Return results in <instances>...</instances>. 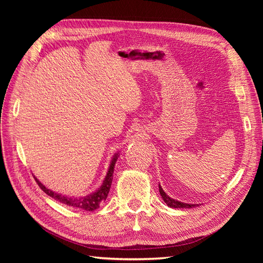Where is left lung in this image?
<instances>
[{
  "label": "left lung",
  "mask_w": 263,
  "mask_h": 263,
  "mask_svg": "<svg viewBox=\"0 0 263 263\" xmlns=\"http://www.w3.org/2000/svg\"><path fill=\"white\" fill-rule=\"evenodd\" d=\"M159 192H160V195L162 196L164 203L172 209H192V208H195V206L197 205V204H187V203H183V202L174 200V198L170 197L164 192L162 187L160 186V184H159Z\"/></svg>",
  "instance_id": "8db88e82"
}]
</instances>
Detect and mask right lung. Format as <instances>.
Segmentation results:
<instances>
[{"instance_id":"1","label":"right lung","mask_w":263,"mask_h":263,"mask_svg":"<svg viewBox=\"0 0 263 263\" xmlns=\"http://www.w3.org/2000/svg\"><path fill=\"white\" fill-rule=\"evenodd\" d=\"M118 155H119V153H117L113 156L112 161H110V164L108 166L106 177H105L104 181H103L102 185L97 191H95V192H93L91 194H87L85 196L74 197V196H67V195H62L60 193H55V192H53V191L47 189L37 178H35V177L34 178L37 182V184L39 185V187H41L47 195H49L50 197L54 198V200H57L60 203L66 204L68 206H72V208L92 212V211H95L97 209H99L100 204L106 200L110 185H112L113 173H114V168H115V163L117 161V158L119 157Z\"/></svg>"}]
</instances>
